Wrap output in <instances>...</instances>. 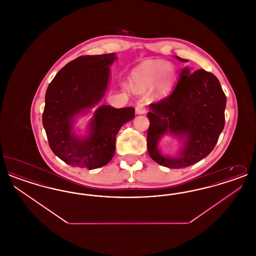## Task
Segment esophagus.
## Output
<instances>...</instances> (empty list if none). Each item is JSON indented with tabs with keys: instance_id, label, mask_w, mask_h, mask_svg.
<instances>
[{
	"instance_id": "esophagus-1",
	"label": "esophagus",
	"mask_w": 256,
	"mask_h": 256,
	"mask_svg": "<svg viewBox=\"0 0 256 256\" xmlns=\"http://www.w3.org/2000/svg\"><path fill=\"white\" fill-rule=\"evenodd\" d=\"M135 110H136L137 114H144L146 111V104L144 102H138L136 104Z\"/></svg>"
}]
</instances>
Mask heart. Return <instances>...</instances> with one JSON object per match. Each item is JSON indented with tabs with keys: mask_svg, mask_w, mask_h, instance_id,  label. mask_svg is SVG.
<instances>
[{
	"mask_svg": "<svg viewBox=\"0 0 256 256\" xmlns=\"http://www.w3.org/2000/svg\"><path fill=\"white\" fill-rule=\"evenodd\" d=\"M174 72L166 61L146 60L132 74V82L135 87L148 89L158 82L159 90L166 92L172 82Z\"/></svg>",
	"mask_w": 256,
	"mask_h": 256,
	"instance_id": "obj_1",
	"label": "heart"
}]
</instances>
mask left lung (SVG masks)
<instances>
[{
	"label": "left lung",
	"instance_id": "1",
	"mask_svg": "<svg viewBox=\"0 0 256 256\" xmlns=\"http://www.w3.org/2000/svg\"><path fill=\"white\" fill-rule=\"evenodd\" d=\"M182 62L188 60L176 56ZM226 97L218 78L204 69L190 74L184 68L170 95L150 104L146 148L150 156L168 168H183L198 163L213 150L224 128ZM169 130L185 134L181 156L169 159L157 150L160 137Z\"/></svg>",
	"mask_w": 256,
	"mask_h": 256
}]
</instances>
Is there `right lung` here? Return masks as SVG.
Segmentation results:
<instances>
[{"label": "right lung", "instance_id": "obj_1", "mask_svg": "<svg viewBox=\"0 0 256 256\" xmlns=\"http://www.w3.org/2000/svg\"><path fill=\"white\" fill-rule=\"evenodd\" d=\"M115 54L82 56L67 63L50 82L45 95L42 122L52 152L65 163L88 170L106 165L115 152L116 135L134 117V108L102 106L80 140L71 132L74 115L91 108L104 97Z\"/></svg>", "mask_w": 256, "mask_h": 256}]
</instances>
